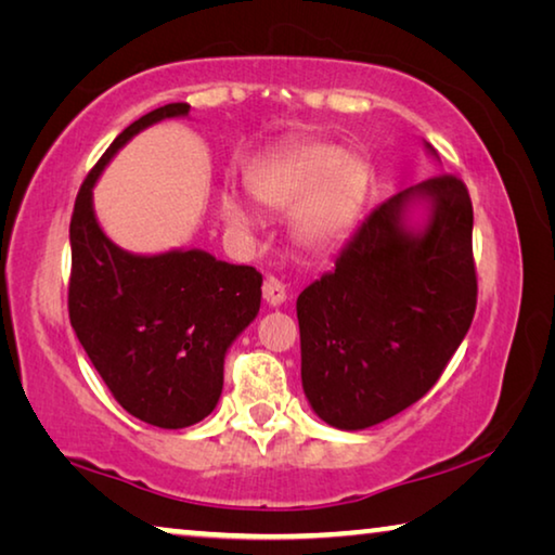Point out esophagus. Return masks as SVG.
<instances>
[{"label": "esophagus", "instance_id": "34e87169", "mask_svg": "<svg viewBox=\"0 0 555 555\" xmlns=\"http://www.w3.org/2000/svg\"><path fill=\"white\" fill-rule=\"evenodd\" d=\"M264 298L269 306H281L286 300V286L276 276L264 279Z\"/></svg>", "mask_w": 555, "mask_h": 555}]
</instances>
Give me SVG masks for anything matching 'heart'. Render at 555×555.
<instances>
[{
	"label": "heart",
	"instance_id": "heart-1",
	"mask_svg": "<svg viewBox=\"0 0 555 555\" xmlns=\"http://www.w3.org/2000/svg\"><path fill=\"white\" fill-rule=\"evenodd\" d=\"M249 193L269 212L294 215V234L311 249L340 242L354 228L370 193V168L364 158L335 146L294 144L261 162L249 173ZM222 218L232 228H247L249 215L230 191L220 198Z\"/></svg>",
	"mask_w": 555,
	"mask_h": 555
}]
</instances>
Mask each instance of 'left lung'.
I'll return each instance as SVG.
<instances>
[{"instance_id":"obj_1","label":"left lung","mask_w":555,"mask_h":555,"mask_svg":"<svg viewBox=\"0 0 555 555\" xmlns=\"http://www.w3.org/2000/svg\"><path fill=\"white\" fill-rule=\"evenodd\" d=\"M413 197L431 205L418 235L402 224ZM475 306L465 183L440 173L391 195L357 228L335 269L296 300L300 379L313 411L335 428L360 430L409 409L440 379Z\"/></svg>"}]
</instances>
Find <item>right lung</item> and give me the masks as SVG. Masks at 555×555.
Listing matches in <instances>:
<instances>
[{
    "label": "right lung",
    "instance_id": "obj_1",
    "mask_svg": "<svg viewBox=\"0 0 555 555\" xmlns=\"http://www.w3.org/2000/svg\"><path fill=\"white\" fill-rule=\"evenodd\" d=\"M188 109L171 102L131 121L82 181L70 218L73 331L119 406L158 428L193 426L218 406L224 352L261 304L255 267L201 249L129 255L95 220L92 185L109 158L149 125Z\"/></svg>",
    "mask_w": 555,
    "mask_h": 555
}]
</instances>
